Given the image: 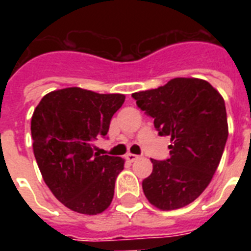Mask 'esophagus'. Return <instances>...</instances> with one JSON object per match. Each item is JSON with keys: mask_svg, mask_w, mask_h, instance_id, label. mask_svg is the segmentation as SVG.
<instances>
[{"mask_svg": "<svg viewBox=\"0 0 251 251\" xmlns=\"http://www.w3.org/2000/svg\"><path fill=\"white\" fill-rule=\"evenodd\" d=\"M138 155H134V153H127V155H126V160H129L130 163H133L134 160H137L138 159Z\"/></svg>", "mask_w": 251, "mask_h": 251, "instance_id": "obj_1", "label": "esophagus"}]
</instances>
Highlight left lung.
Listing matches in <instances>:
<instances>
[{
	"label": "left lung",
	"instance_id": "left-lung-1",
	"mask_svg": "<svg viewBox=\"0 0 251 251\" xmlns=\"http://www.w3.org/2000/svg\"><path fill=\"white\" fill-rule=\"evenodd\" d=\"M160 137L169 135V157L151 159L142 187L150 203L176 210L198 198L216 172L228 139L226 102L208 82L175 78L156 90L133 94Z\"/></svg>",
	"mask_w": 251,
	"mask_h": 251
}]
</instances>
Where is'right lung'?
<instances>
[{"mask_svg": "<svg viewBox=\"0 0 251 251\" xmlns=\"http://www.w3.org/2000/svg\"><path fill=\"white\" fill-rule=\"evenodd\" d=\"M125 101L121 94H96L78 87L41 99L31 120L35 159L45 183L70 210L96 215L109 207L122 157L95 152L110 120Z\"/></svg>", "mask_w": 251, "mask_h": 251, "instance_id": "1", "label": "right lung"}]
</instances>
